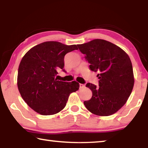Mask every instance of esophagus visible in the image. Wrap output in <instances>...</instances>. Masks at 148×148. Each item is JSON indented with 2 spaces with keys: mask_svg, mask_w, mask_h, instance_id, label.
I'll return each instance as SVG.
<instances>
[{
  "mask_svg": "<svg viewBox=\"0 0 148 148\" xmlns=\"http://www.w3.org/2000/svg\"><path fill=\"white\" fill-rule=\"evenodd\" d=\"M83 87H84V85L79 84V88H83Z\"/></svg>",
  "mask_w": 148,
  "mask_h": 148,
  "instance_id": "34e87169",
  "label": "esophagus"
}]
</instances>
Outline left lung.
Returning a JSON list of instances; mask_svg holds the SVG:
<instances>
[{"instance_id": "1", "label": "left lung", "mask_w": 148, "mask_h": 148, "mask_svg": "<svg viewBox=\"0 0 148 148\" xmlns=\"http://www.w3.org/2000/svg\"><path fill=\"white\" fill-rule=\"evenodd\" d=\"M90 64L98 72L99 86L87 83L92 97L84 101L86 108L97 116L114 114L126 103L134 86V75L129 57L121 48L108 41L95 39L77 45Z\"/></svg>"}]
</instances>
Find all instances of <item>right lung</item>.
Returning a JSON list of instances; mask_svg holds the SVG:
<instances>
[{"label":"right lung","instance_id":"obj_1","mask_svg":"<svg viewBox=\"0 0 148 148\" xmlns=\"http://www.w3.org/2000/svg\"><path fill=\"white\" fill-rule=\"evenodd\" d=\"M77 49L76 45L45 42L27 51L20 62L17 87L25 102L43 116L58 113L66 104L70 94L79 89L76 81L66 82L56 78L57 69L64 72V58Z\"/></svg>","mask_w":148,"mask_h":148}]
</instances>
